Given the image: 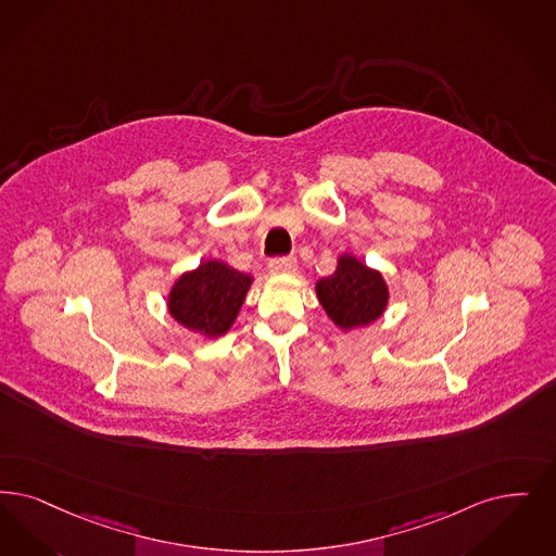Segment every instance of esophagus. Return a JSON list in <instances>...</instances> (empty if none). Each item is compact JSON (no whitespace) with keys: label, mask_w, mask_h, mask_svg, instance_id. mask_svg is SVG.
<instances>
[{"label":"esophagus","mask_w":556,"mask_h":556,"mask_svg":"<svg viewBox=\"0 0 556 556\" xmlns=\"http://www.w3.org/2000/svg\"><path fill=\"white\" fill-rule=\"evenodd\" d=\"M298 267L295 258L293 256H279V258H273L268 263V270L275 273V275H281V273H293Z\"/></svg>","instance_id":"esophagus-1"}]
</instances>
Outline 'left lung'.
Instances as JSON below:
<instances>
[{"mask_svg":"<svg viewBox=\"0 0 556 556\" xmlns=\"http://www.w3.org/2000/svg\"><path fill=\"white\" fill-rule=\"evenodd\" d=\"M316 295L327 316L343 331L368 327L389 304L382 275L352 254H341L333 275L316 281Z\"/></svg>","mask_w":556,"mask_h":556,"instance_id":"left-lung-1","label":"left lung"}]
</instances>
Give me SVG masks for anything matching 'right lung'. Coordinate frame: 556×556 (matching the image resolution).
<instances>
[{
	"label": "right lung",
	"instance_id": "obj_1",
	"mask_svg": "<svg viewBox=\"0 0 556 556\" xmlns=\"http://www.w3.org/2000/svg\"><path fill=\"white\" fill-rule=\"evenodd\" d=\"M250 286V275L223 261H206L174 283L167 308L181 327L215 339L236 323Z\"/></svg>",
	"mask_w": 556,
	"mask_h": 556
}]
</instances>
